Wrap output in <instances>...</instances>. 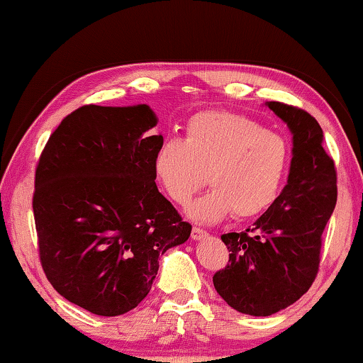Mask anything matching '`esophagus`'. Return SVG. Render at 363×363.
Listing matches in <instances>:
<instances>
[{"label":"esophagus","instance_id":"esophagus-1","mask_svg":"<svg viewBox=\"0 0 363 363\" xmlns=\"http://www.w3.org/2000/svg\"><path fill=\"white\" fill-rule=\"evenodd\" d=\"M205 237H208V232L200 229V227H194L192 229V238L194 240H203Z\"/></svg>","mask_w":363,"mask_h":363}]
</instances>
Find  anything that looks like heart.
Masks as SVG:
<instances>
[{"label":"heart","instance_id":"obj_1","mask_svg":"<svg viewBox=\"0 0 363 363\" xmlns=\"http://www.w3.org/2000/svg\"><path fill=\"white\" fill-rule=\"evenodd\" d=\"M288 167V144L280 134L232 112H200L187 121L184 139L163 140L153 157V173L171 200L186 205L196 223H218L233 211L253 218L277 200Z\"/></svg>","mask_w":363,"mask_h":363}]
</instances>
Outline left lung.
Masks as SVG:
<instances>
[{"instance_id":"obj_1","label":"left lung","mask_w":363,"mask_h":363,"mask_svg":"<svg viewBox=\"0 0 363 363\" xmlns=\"http://www.w3.org/2000/svg\"><path fill=\"white\" fill-rule=\"evenodd\" d=\"M266 106L293 134L286 186L245 232L220 235L229 264L213 284L219 296L242 314L267 317L303 296L320 264L322 233L337 199L333 158L323 149L314 116L281 102Z\"/></svg>"}]
</instances>
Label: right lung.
<instances>
[{"label": "right lung", "instance_id": "1", "mask_svg": "<svg viewBox=\"0 0 363 363\" xmlns=\"http://www.w3.org/2000/svg\"><path fill=\"white\" fill-rule=\"evenodd\" d=\"M145 104L83 106L41 152L33 216L40 261L60 296L96 315L126 314L149 294L158 257L192 225L158 192Z\"/></svg>", "mask_w": 363, "mask_h": 363}]
</instances>
